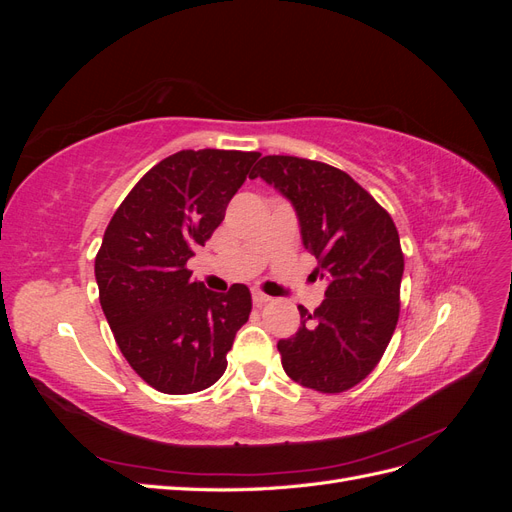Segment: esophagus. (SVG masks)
Here are the masks:
<instances>
[{
    "label": "esophagus",
    "instance_id": "1",
    "mask_svg": "<svg viewBox=\"0 0 512 512\" xmlns=\"http://www.w3.org/2000/svg\"><path fill=\"white\" fill-rule=\"evenodd\" d=\"M252 299H254V305H265V303H269L271 301V297L269 294H265V292H260V290H254L252 292Z\"/></svg>",
    "mask_w": 512,
    "mask_h": 512
}]
</instances>
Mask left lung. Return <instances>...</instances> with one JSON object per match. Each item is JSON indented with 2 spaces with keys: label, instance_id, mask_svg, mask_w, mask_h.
<instances>
[{
  "label": "left lung",
  "instance_id": "obj_1",
  "mask_svg": "<svg viewBox=\"0 0 512 512\" xmlns=\"http://www.w3.org/2000/svg\"><path fill=\"white\" fill-rule=\"evenodd\" d=\"M275 185L297 209L303 245L329 277L322 305L277 342L286 374L305 389L337 395L380 363L399 320L404 252L378 200L331 164L265 156L250 173Z\"/></svg>",
  "mask_w": 512,
  "mask_h": 512
}]
</instances>
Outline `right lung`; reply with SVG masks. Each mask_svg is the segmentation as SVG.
Listing matches in <instances>:
<instances>
[{
  "label": "right lung",
  "mask_w": 512,
  "mask_h": 512,
  "mask_svg": "<svg viewBox=\"0 0 512 512\" xmlns=\"http://www.w3.org/2000/svg\"><path fill=\"white\" fill-rule=\"evenodd\" d=\"M258 151L183 149L164 158L123 198L96 254L102 312L130 367L168 395L209 389L226 371L252 294L192 280L188 260L224 220Z\"/></svg>",
  "instance_id": "right-lung-1"
}]
</instances>
